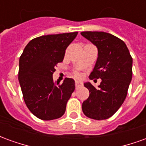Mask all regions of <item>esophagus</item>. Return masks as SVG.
Segmentation results:
<instances>
[{
	"mask_svg": "<svg viewBox=\"0 0 146 146\" xmlns=\"http://www.w3.org/2000/svg\"><path fill=\"white\" fill-rule=\"evenodd\" d=\"M83 85V83L80 82V81H76L75 82V86H76V88H79V87H80V86Z\"/></svg>",
	"mask_w": 146,
	"mask_h": 146,
	"instance_id": "1",
	"label": "esophagus"
}]
</instances>
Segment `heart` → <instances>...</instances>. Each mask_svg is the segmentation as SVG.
<instances>
[{"mask_svg":"<svg viewBox=\"0 0 146 146\" xmlns=\"http://www.w3.org/2000/svg\"><path fill=\"white\" fill-rule=\"evenodd\" d=\"M73 75H74L75 76H76V77H79L80 73H77V72H74V73H73Z\"/></svg>","mask_w":146,"mask_h":146,"instance_id":"b5f03b06","label":"heart"}]
</instances>
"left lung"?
<instances>
[{
  "instance_id": "8db88e82",
  "label": "left lung",
  "mask_w": 146,
  "mask_h": 146,
  "mask_svg": "<svg viewBox=\"0 0 146 146\" xmlns=\"http://www.w3.org/2000/svg\"><path fill=\"white\" fill-rule=\"evenodd\" d=\"M80 33L98 48L97 62L89 78L102 79L98 88L91 83L84 84L90 95L83 102V113L92 119H108L125 100L132 78V57L125 43L110 33L96 31Z\"/></svg>"
}]
</instances>
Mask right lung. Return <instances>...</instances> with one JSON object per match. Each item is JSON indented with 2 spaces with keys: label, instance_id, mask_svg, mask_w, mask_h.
<instances>
[{
  "label": "right lung",
  "instance_id": "obj_1",
  "mask_svg": "<svg viewBox=\"0 0 146 146\" xmlns=\"http://www.w3.org/2000/svg\"><path fill=\"white\" fill-rule=\"evenodd\" d=\"M78 32L51 34L31 40L19 58V81L27 108L43 120L59 118L66 111L75 83L53 80L54 67L63 61L66 49Z\"/></svg>",
  "mask_w": 146,
  "mask_h": 146
}]
</instances>
